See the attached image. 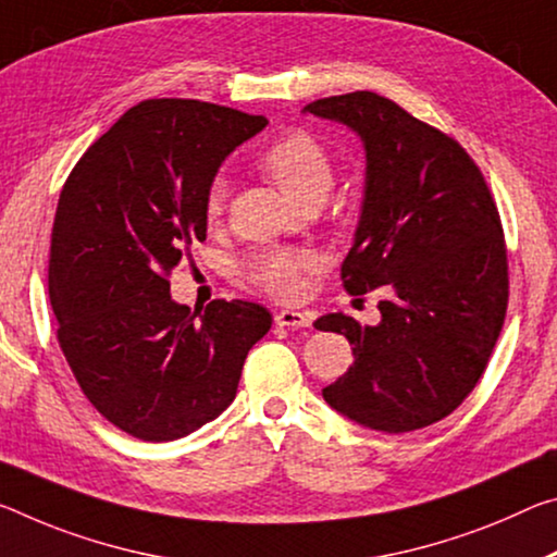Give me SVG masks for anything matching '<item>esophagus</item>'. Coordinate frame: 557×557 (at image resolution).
<instances>
[{
  "mask_svg": "<svg viewBox=\"0 0 557 557\" xmlns=\"http://www.w3.org/2000/svg\"><path fill=\"white\" fill-rule=\"evenodd\" d=\"M275 324L293 326V330H302V326H310L312 320L305 312H299V310H280L275 314Z\"/></svg>",
  "mask_w": 557,
  "mask_h": 557,
  "instance_id": "esophagus-1",
  "label": "esophagus"
}]
</instances>
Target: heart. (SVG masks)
Segmentation results:
<instances>
[{
	"label": "heart",
	"instance_id": "heart-1",
	"mask_svg": "<svg viewBox=\"0 0 557 557\" xmlns=\"http://www.w3.org/2000/svg\"><path fill=\"white\" fill-rule=\"evenodd\" d=\"M260 171L277 185L289 202L302 206L307 200H324L334 183V165L320 140L307 134H287L264 148ZM227 188L223 181H213L206 190V218L215 220L223 213ZM317 268L310 252L289 247H264L252 252L245 262V275L255 287L277 299H295L302 295L307 275Z\"/></svg>",
	"mask_w": 557,
	"mask_h": 557
}]
</instances>
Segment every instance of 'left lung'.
<instances>
[{
    "label": "left lung",
    "mask_w": 557,
    "mask_h": 557,
    "mask_svg": "<svg viewBox=\"0 0 557 557\" xmlns=\"http://www.w3.org/2000/svg\"><path fill=\"white\" fill-rule=\"evenodd\" d=\"M305 111L364 140V202L342 285L349 295L384 293L376 326L342 312L314 322L355 344V364L322 396L374 431L431 426L479 384L506 320L508 255L496 200L456 138L384 96H330Z\"/></svg>",
    "instance_id": "1"
}]
</instances>
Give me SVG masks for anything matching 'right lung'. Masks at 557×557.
Listing matches in <instances>:
<instances>
[{
    "label": "right lung",
    "mask_w": 557,
    "mask_h": 557,
    "mask_svg": "<svg viewBox=\"0 0 557 557\" xmlns=\"http://www.w3.org/2000/svg\"><path fill=\"white\" fill-rule=\"evenodd\" d=\"M264 116L193 99H148L88 146L61 188L49 252L57 339L78 386L140 441L193 434L233 404L262 305L171 299V272L206 240V190Z\"/></svg>",
    "instance_id": "add662e5"
}]
</instances>
